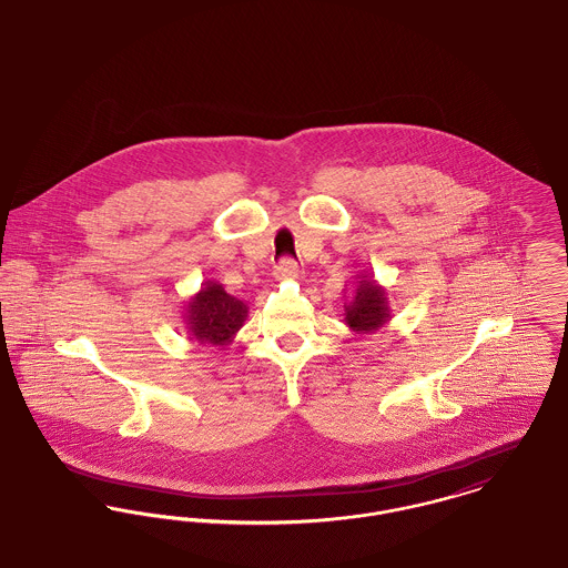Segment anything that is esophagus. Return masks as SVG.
<instances>
[{
  "instance_id": "34e87169",
  "label": "esophagus",
  "mask_w": 568,
  "mask_h": 568,
  "mask_svg": "<svg viewBox=\"0 0 568 568\" xmlns=\"http://www.w3.org/2000/svg\"><path fill=\"white\" fill-rule=\"evenodd\" d=\"M301 272V265L294 262L292 257H283L281 262L274 265V276L276 278H296Z\"/></svg>"
}]
</instances>
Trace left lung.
I'll use <instances>...</instances> for the list:
<instances>
[{
  "mask_svg": "<svg viewBox=\"0 0 568 568\" xmlns=\"http://www.w3.org/2000/svg\"><path fill=\"white\" fill-rule=\"evenodd\" d=\"M346 324L354 333L378 331L392 315L385 290L374 281L363 276L354 290V296L344 305Z\"/></svg>",
  "mask_w": 568,
  "mask_h": 568,
  "instance_id": "left-lung-1",
  "label": "left lung"
}]
</instances>
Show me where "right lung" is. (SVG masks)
<instances>
[{
	"label": "right lung",
	"mask_w": 568,
	"mask_h": 568,
	"mask_svg": "<svg viewBox=\"0 0 568 568\" xmlns=\"http://www.w3.org/2000/svg\"><path fill=\"white\" fill-rule=\"evenodd\" d=\"M246 315L248 306L226 294L220 283L207 281L201 292L190 298L185 324L190 339H196L199 344L226 346L242 328Z\"/></svg>",
	"instance_id": "add662e5"
}]
</instances>
